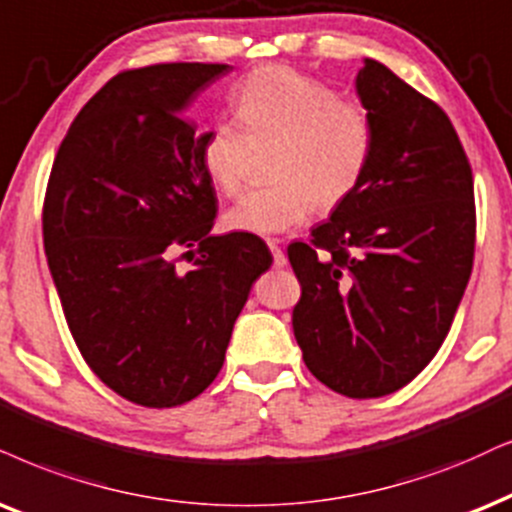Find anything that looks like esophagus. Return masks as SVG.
I'll use <instances>...</instances> for the list:
<instances>
[{
  "mask_svg": "<svg viewBox=\"0 0 512 512\" xmlns=\"http://www.w3.org/2000/svg\"><path fill=\"white\" fill-rule=\"evenodd\" d=\"M267 245H269L271 255H274V267H276V269L286 267V264H288V257H286V252L281 250V245H278V241H274V238H271V241H267Z\"/></svg>",
  "mask_w": 512,
  "mask_h": 512,
  "instance_id": "esophagus-1",
  "label": "esophagus"
}]
</instances>
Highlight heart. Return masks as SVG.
<instances>
[{"label": "heart", "mask_w": 512, "mask_h": 512, "mask_svg": "<svg viewBox=\"0 0 512 512\" xmlns=\"http://www.w3.org/2000/svg\"><path fill=\"white\" fill-rule=\"evenodd\" d=\"M238 122L252 141H278L274 184L245 193L224 215L226 229L278 236L333 210L357 191L373 153V122L361 103L342 101L328 84L288 66L250 73L234 89ZM198 158L219 191L243 184L245 139L229 122H212L198 137Z\"/></svg>", "instance_id": "1"}]
</instances>
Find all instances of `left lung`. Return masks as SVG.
Instances as JSON below:
<instances>
[{
  "label": "left lung",
  "mask_w": 512,
  "mask_h": 512,
  "mask_svg": "<svg viewBox=\"0 0 512 512\" xmlns=\"http://www.w3.org/2000/svg\"><path fill=\"white\" fill-rule=\"evenodd\" d=\"M357 94L373 122L371 163L288 260L304 364L333 392L371 399L409 385L442 347L472 271L475 191L435 101L373 58Z\"/></svg>",
  "instance_id": "obj_1"
}]
</instances>
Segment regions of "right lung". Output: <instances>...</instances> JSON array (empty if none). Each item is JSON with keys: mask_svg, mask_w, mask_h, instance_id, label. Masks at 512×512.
<instances>
[{"mask_svg": "<svg viewBox=\"0 0 512 512\" xmlns=\"http://www.w3.org/2000/svg\"><path fill=\"white\" fill-rule=\"evenodd\" d=\"M226 63H158L115 75L77 113L44 196L42 234L84 361L120 397L170 409L224 364L231 331L271 252L250 234L212 236L215 186L189 103ZM201 257L186 275L179 249Z\"/></svg>", "mask_w": 512, "mask_h": 512, "instance_id": "1", "label": "right lung"}]
</instances>
